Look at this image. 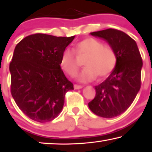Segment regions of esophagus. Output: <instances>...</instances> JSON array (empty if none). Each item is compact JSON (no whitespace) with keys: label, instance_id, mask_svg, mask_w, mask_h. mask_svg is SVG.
I'll list each match as a JSON object with an SVG mask.
<instances>
[{"label":"esophagus","instance_id":"34e87169","mask_svg":"<svg viewBox=\"0 0 152 152\" xmlns=\"http://www.w3.org/2000/svg\"><path fill=\"white\" fill-rule=\"evenodd\" d=\"M74 87L75 89H82V88L83 87V86L78 85H74Z\"/></svg>","mask_w":152,"mask_h":152}]
</instances>
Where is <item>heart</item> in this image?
Returning <instances> with one entry per match:
<instances>
[{"label":"heart","instance_id":"heart-1","mask_svg":"<svg viewBox=\"0 0 152 152\" xmlns=\"http://www.w3.org/2000/svg\"><path fill=\"white\" fill-rule=\"evenodd\" d=\"M74 51L78 57L85 56L83 61L85 67L77 76L81 82L92 81L98 76L104 78L116 67L117 58L114 49L95 38L87 37L81 40L74 46ZM74 53L70 49L65 48L60 58L61 68L70 76H73L78 68Z\"/></svg>","mask_w":152,"mask_h":152}]
</instances>
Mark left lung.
Listing matches in <instances>:
<instances>
[{"label":"left lung","instance_id":"obj_1","mask_svg":"<svg viewBox=\"0 0 152 152\" xmlns=\"http://www.w3.org/2000/svg\"><path fill=\"white\" fill-rule=\"evenodd\" d=\"M90 34L106 40L117 55L116 67L103 83L95 87L96 96L88 104L98 116L112 118L130 107L140 90L141 56L135 41L123 31L108 28Z\"/></svg>","mask_w":152,"mask_h":152}]
</instances>
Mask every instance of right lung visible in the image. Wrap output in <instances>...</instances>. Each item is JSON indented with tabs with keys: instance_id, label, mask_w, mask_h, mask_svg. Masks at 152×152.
Wrapping results in <instances>:
<instances>
[{
	"instance_id": "add662e5",
	"label": "right lung",
	"mask_w": 152,
	"mask_h": 152,
	"mask_svg": "<svg viewBox=\"0 0 152 152\" xmlns=\"http://www.w3.org/2000/svg\"><path fill=\"white\" fill-rule=\"evenodd\" d=\"M75 36L28 35L15 48L10 65L11 93L20 109L34 121H53L63 109L74 85L60 66L63 50Z\"/></svg>"
}]
</instances>
